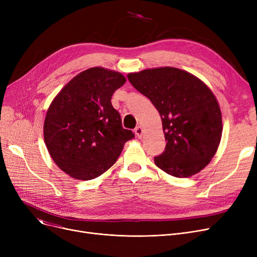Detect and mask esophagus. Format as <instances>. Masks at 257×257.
I'll return each mask as SVG.
<instances>
[{"mask_svg": "<svg viewBox=\"0 0 257 257\" xmlns=\"http://www.w3.org/2000/svg\"><path fill=\"white\" fill-rule=\"evenodd\" d=\"M134 132H136V134H137V137L139 138V139H141L142 137H143V128L141 127V126H138L136 129H134Z\"/></svg>", "mask_w": 257, "mask_h": 257, "instance_id": "esophagus-1", "label": "esophagus"}]
</instances>
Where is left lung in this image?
Returning a JSON list of instances; mask_svg holds the SVG:
<instances>
[{"mask_svg": "<svg viewBox=\"0 0 257 257\" xmlns=\"http://www.w3.org/2000/svg\"><path fill=\"white\" fill-rule=\"evenodd\" d=\"M156 107L167 141L155 165L172 176L190 177L209 163L222 137V114L212 91L194 75L159 67L127 75Z\"/></svg>", "mask_w": 257, "mask_h": 257, "instance_id": "8db88e82", "label": "left lung"}]
</instances>
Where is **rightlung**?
Returning a JSON list of instances; mask_svg holds the SVG:
<instances>
[{
    "mask_svg": "<svg viewBox=\"0 0 257 257\" xmlns=\"http://www.w3.org/2000/svg\"><path fill=\"white\" fill-rule=\"evenodd\" d=\"M125 82L120 73L91 67L73 78L51 103L45 143L55 164L71 177H99L114 165L125 143L134 139L111 104L113 92Z\"/></svg>",
    "mask_w": 257,
    "mask_h": 257,
    "instance_id": "1",
    "label": "right lung"
}]
</instances>
